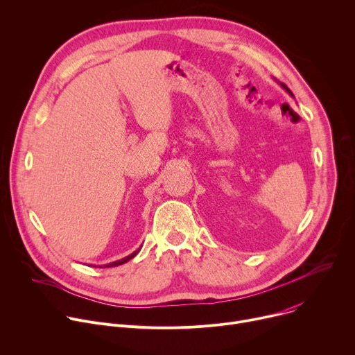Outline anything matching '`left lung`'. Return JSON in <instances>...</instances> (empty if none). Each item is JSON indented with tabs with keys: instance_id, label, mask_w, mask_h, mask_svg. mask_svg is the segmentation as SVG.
Listing matches in <instances>:
<instances>
[{
	"instance_id": "1",
	"label": "left lung",
	"mask_w": 355,
	"mask_h": 355,
	"mask_svg": "<svg viewBox=\"0 0 355 355\" xmlns=\"http://www.w3.org/2000/svg\"><path fill=\"white\" fill-rule=\"evenodd\" d=\"M279 85H281V87H282V89H284V90H285V92H286L289 96H292V97H293V93L289 90V87H288L285 83H279Z\"/></svg>"
}]
</instances>
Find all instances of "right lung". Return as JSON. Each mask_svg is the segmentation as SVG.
Listing matches in <instances>:
<instances>
[{
	"mask_svg": "<svg viewBox=\"0 0 355 355\" xmlns=\"http://www.w3.org/2000/svg\"><path fill=\"white\" fill-rule=\"evenodd\" d=\"M141 250V248H139ZM139 250H137V251H134L131 255H128V257H125V258H123V259H118V261H115V262H110V263H107L105 265V268H111V266H118V265H123V263H125V262H128L130 259H132L138 252H139ZM101 268V266H100Z\"/></svg>",
	"mask_w": 355,
	"mask_h": 355,
	"instance_id": "obj_1",
	"label": "right lung"
}]
</instances>
